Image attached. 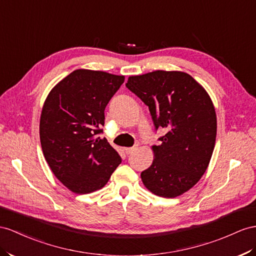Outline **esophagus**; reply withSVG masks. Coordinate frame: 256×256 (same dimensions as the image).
Returning a JSON list of instances; mask_svg holds the SVG:
<instances>
[{
    "instance_id": "1",
    "label": "esophagus",
    "mask_w": 256,
    "mask_h": 256,
    "mask_svg": "<svg viewBox=\"0 0 256 256\" xmlns=\"http://www.w3.org/2000/svg\"><path fill=\"white\" fill-rule=\"evenodd\" d=\"M136 149H137V147H136V146H134V147H128V148H126L124 150H126V154H133Z\"/></svg>"
}]
</instances>
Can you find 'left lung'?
<instances>
[{
    "label": "left lung",
    "instance_id": "left-lung-1",
    "mask_svg": "<svg viewBox=\"0 0 256 256\" xmlns=\"http://www.w3.org/2000/svg\"><path fill=\"white\" fill-rule=\"evenodd\" d=\"M126 88L148 106L156 130L154 160L140 176L152 194L175 198L199 182L211 160L216 114L208 94L185 72L156 70L130 76Z\"/></svg>",
    "mask_w": 256,
    "mask_h": 256
}]
</instances>
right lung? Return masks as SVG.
<instances>
[{
  "label": "right lung",
  "instance_id": "obj_1",
  "mask_svg": "<svg viewBox=\"0 0 256 256\" xmlns=\"http://www.w3.org/2000/svg\"><path fill=\"white\" fill-rule=\"evenodd\" d=\"M124 82L123 76L78 69L58 83L44 102L40 140L54 175L76 194L107 184L122 159L100 136L104 108Z\"/></svg>",
  "mask_w": 256,
  "mask_h": 256
}]
</instances>
